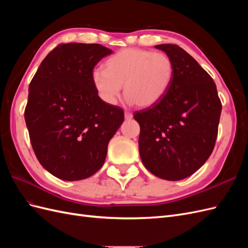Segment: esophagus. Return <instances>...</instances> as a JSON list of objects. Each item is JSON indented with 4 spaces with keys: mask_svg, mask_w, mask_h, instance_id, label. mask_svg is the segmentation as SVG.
<instances>
[{
    "mask_svg": "<svg viewBox=\"0 0 248 248\" xmlns=\"http://www.w3.org/2000/svg\"><path fill=\"white\" fill-rule=\"evenodd\" d=\"M124 117H125L126 120H131L133 118V115L131 114V112H125Z\"/></svg>",
    "mask_w": 248,
    "mask_h": 248,
    "instance_id": "34e87169",
    "label": "esophagus"
}]
</instances>
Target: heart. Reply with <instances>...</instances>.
Returning a JSON list of instances; mask_svg holds the SVG:
<instances>
[{"label":"heart","mask_w":248,"mask_h":248,"mask_svg":"<svg viewBox=\"0 0 248 248\" xmlns=\"http://www.w3.org/2000/svg\"><path fill=\"white\" fill-rule=\"evenodd\" d=\"M175 67L163 52L124 48L107 60L104 70L92 72V84L107 104H115L124 86L127 102L141 108L158 103L171 85Z\"/></svg>","instance_id":"1"}]
</instances>
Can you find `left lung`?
I'll return each mask as SVG.
<instances>
[{
  "label": "left lung",
  "instance_id": "8db88e82",
  "mask_svg": "<svg viewBox=\"0 0 248 248\" xmlns=\"http://www.w3.org/2000/svg\"><path fill=\"white\" fill-rule=\"evenodd\" d=\"M174 63L166 96L134 112L140 127V155L158 178L178 181L196 172L211 155L218 132L221 102L212 78L176 44H159Z\"/></svg>",
  "mask_w": 248,
  "mask_h": 248
}]
</instances>
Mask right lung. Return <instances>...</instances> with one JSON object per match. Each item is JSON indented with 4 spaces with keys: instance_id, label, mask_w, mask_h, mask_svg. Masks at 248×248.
<instances>
[{
    "instance_id": "obj_1",
    "label": "right lung",
    "mask_w": 248,
    "mask_h": 248,
    "mask_svg": "<svg viewBox=\"0 0 248 248\" xmlns=\"http://www.w3.org/2000/svg\"><path fill=\"white\" fill-rule=\"evenodd\" d=\"M111 52L97 43L60 44L30 84V140L41 166L59 179L78 181L101 169L124 121L123 109L103 102L92 84L94 67Z\"/></svg>"
}]
</instances>
